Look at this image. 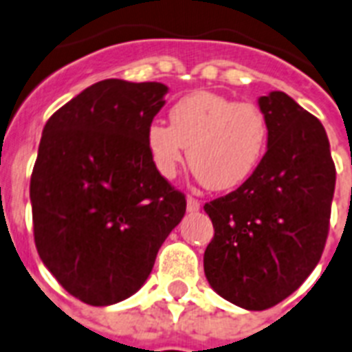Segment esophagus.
Wrapping results in <instances>:
<instances>
[{
    "instance_id": "1",
    "label": "esophagus",
    "mask_w": 352,
    "mask_h": 352,
    "mask_svg": "<svg viewBox=\"0 0 352 352\" xmlns=\"http://www.w3.org/2000/svg\"><path fill=\"white\" fill-rule=\"evenodd\" d=\"M199 210V201L198 199H194L192 196L187 198V212H198Z\"/></svg>"
}]
</instances>
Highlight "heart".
I'll list each match as a JSON object with an SVG mask.
<instances>
[{"mask_svg": "<svg viewBox=\"0 0 352 352\" xmlns=\"http://www.w3.org/2000/svg\"><path fill=\"white\" fill-rule=\"evenodd\" d=\"M168 123H151L145 134L151 162L163 178L178 173L189 148V165L199 182L212 190H230L245 184L265 156L269 123L252 103L198 91L174 103Z\"/></svg>", "mask_w": 352, "mask_h": 352, "instance_id": "1", "label": "heart"}]
</instances>
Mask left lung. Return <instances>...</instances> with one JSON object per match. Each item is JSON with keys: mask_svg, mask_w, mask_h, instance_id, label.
Here are the masks:
<instances>
[{"mask_svg": "<svg viewBox=\"0 0 352 352\" xmlns=\"http://www.w3.org/2000/svg\"><path fill=\"white\" fill-rule=\"evenodd\" d=\"M258 105L269 123L260 167L204 207L214 227L204 254L207 282L247 311L285 300L318 265L336 184L320 120L280 91L260 96Z\"/></svg>", "mask_w": 352, "mask_h": 352, "instance_id": "left-lung-1", "label": "left lung"}]
</instances>
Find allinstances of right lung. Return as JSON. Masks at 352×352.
Wrapping results in <instances>:
<instances>
[{"label":"right lung","mask_w":352,"mask_h":352,"mask_svg":"<svg viewBox=\"0 0 352 352\" xmlns=\"http://www.w3.org/2000/svg\"><path fill=\"white\" fill-rule=\"evenodd\" d=\"M167 92L156 81H98L43 129L30 178L34 241L61 287L89 305L140 291L185 214V196L145 143Z\"/></svg>","instance_id":"right-lung-1"}]
</instances>
